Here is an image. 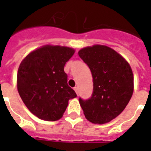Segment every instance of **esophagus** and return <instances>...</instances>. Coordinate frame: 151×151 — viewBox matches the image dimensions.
I'll list each match as a JSON object with an SVG mask.
<instances>
[{
    "mask_svg": "<svg viewBox=\"0 0 151 151\" xmlns=\"http://www.w3.org/2000/svg\"><path fill=\"white\" fill-rule=\"evenodd\" d=\"M73 89H74V91L76 92L77 95H78V87H74V88H73Z\"/></svg>",
    "mask_w": 151,
    "mask_h": 151,
    "instance_id": "1",
    "label": "esophagus"
}]
</instances>
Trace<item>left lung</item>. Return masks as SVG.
<instances>
[{"instance_id": "left-lung-1", "label": "left lung", "mask_w": 151, "mask_h": 151, "mask_svg": "<svg viewBox=\"0 0 151 151\" xmlns=\"http://www.w3.org/2000/svg\"><path fill=\"white\" fill-rule=\"evenodd\" d=\"M78 55L89 67L93 92L88 99L79 98L85 117L94 124H105L124 110L133 93V73L128 62L104 45L82 48Z\"/></svg>"}]
</instances>
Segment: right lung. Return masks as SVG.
Instances as JSON below:
<instances>
[{"label":"right lung","mask_w":151,"mask_h":151,"mask_svg":"<svg viewBox=\"0 0 151 151\" xmlns=\"http://www.w3.org/2000/svg\"><path fill=\"white\" fill-rule=\"evenodd\" d=\"M73 53V48L46 45L29 53L20 63L18 92L29 111L40 119H60L68 101L77 97L64 72Z\"/></svg>","instance_id":"obj_1"}]
</instances>
